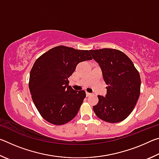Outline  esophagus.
<instances>
[{"instance_id": "obj_1", "label": "esophagus", "mask_w": 159, "mask_h": 159, "mask_svg": "<svg viewBox=\"0 0 159 159\" xmlns=\"http://www.w3.org/2000/svg\"><path fill=\"white\" fill-rule=\"evenodd\" d=\"M92 95H93L92 93H88V92H86V95H87V97H89V96Z\"/></svg>"}]
</instances>
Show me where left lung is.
Here are the masks:
<instances>
[{
    "label": "left lung",
    "instance_id": "1",
    "mask_svg": "<svg viewBox=\"0 0 159 159\" xmlns=\"http://www.w3.org/2000/svg\"><path fill=\"white\" fill-rule=\"evenodd\" d=\"M100 66L106 84L105 97L98 95L99 102L93 107L97 116L109 123L125 119L133 111L140 94L141 80L133 61L118 50H89Z\"/></svg>",
    "mask_w": 159,
    "mask_h": 159
}]
</instances>
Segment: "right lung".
<instances>
[{
    "mask_svg": "<svg viewBox=\"0 0 159 159\" xmlns=\"http://www.w3.org/2000/svg\"><path fill=\"white\" fill-rule=\"evenodd\" d=\"M90 60L88 50L60 45L35 61L29 87L35 106L48 122L63 125L76 116L86 95L84 90H74L69 85L68 78L78 64Z\"/></svg>",
    "mask_w": 159,
    "mask_h": 159,
    "instance_id": "obj_1",
    "label": "right lung"
}]
</instances>
